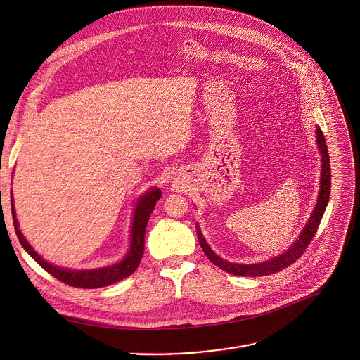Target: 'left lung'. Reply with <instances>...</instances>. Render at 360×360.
I'll return each instance as SVG.
<instances>
[{
	"label": "left lung",
	"instance_id": "8db88e82",
	"mask_svg": "<svg viewBox=\"0 0 360 360\" xmlns=\"http://www.w3.org/2000/svg\"><path fill=\"white\" fill-rule=\"evenodd\" d=\"M316 139H317V146L321 153V179H320V191H319V198L317 204L314 207V211L306 224L304 230L299 236V238L291 244V247L284 251L281 255H277L269 261H264V263H257V264H237L231 263V261H225L221 257H218L207 244L205 238L201 234L200 226L197 225V236L200 245L202 247V251L205 255L210 258L211 263L222 269L224 271L234 274V276H243V277H259V276H269L281 271L283 269H287L290 264H292L294 261H297L306 251L307 245L311 243L314 234L317 233L319 224L323 218L324 210L328 207L329 201V195H330V184H332V175H330V159H329V150L328 145H326V139L323 136V132L320 127L317 126L316 129Z\"/></svg>",
	"mask_w": 360,
	"mask_h": 360
}]
</instances>
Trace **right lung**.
<instances>
[{"label": "right lung", "instance_id": "right-lung-1", "mask_svg": "<svg viewBox=\"0 0 360 360\" xmlns=\"http://www.w3.org/2000/svg\"><path fill=\"white\" fill-rule=\"evenodd\" d=\"M162 197V192L158 188H152L148 191L143 197L139 198L134 215V224H132V238H130V250L126 254V257L117 264L103 267V269H96V270H68V269H60L56 267L50 263H47L46 259H43L36 251L32 248L28 241L24 238L22 233L18 228V221L15 218V210L13 204V197H11V212H13V221H14V228L17 237L24 247V250L34 258L37 263L53 277L57 280L66 283L72 287H82V288H99L105 285H110L113 283H117L126 277L132 274L142 259L143 250H145V231H146V225L149 221V217L156 205V201Z\"/></svg>", "mask_w": 360, "mask_h": 360}]
</instances>
